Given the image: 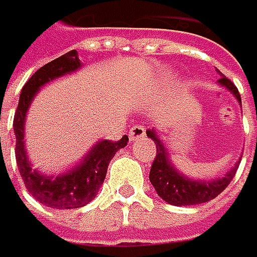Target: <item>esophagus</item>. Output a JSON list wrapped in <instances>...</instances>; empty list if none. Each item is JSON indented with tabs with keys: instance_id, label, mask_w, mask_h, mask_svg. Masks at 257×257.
I'll return each mask as SVG.
<instances>
[{
	"instance_id": "34e87169",
	"label": "esophagus",
	"mask_w": 257,
	"mask_h": 257,
	"mask_svg": "<svg viewBox=\"0 0 257 257\" xmlns=\"http://www.w3.org/2000/svg\"><path fill=\"white\" fill-rule=\"evenodd\" d=\"M146 136V130H145V126L142 124H136L131 127V131H130V139L131 140H139V139H143Z\"/></svg>"
}]
</instances>
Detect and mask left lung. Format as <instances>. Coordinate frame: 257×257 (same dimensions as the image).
<instances>
[{
    "mask_svg": "<svg viewBox=\"0 0 257 257\" xmlns=\"http://www.w3.org/2000/svg\"><path fill=\"white\" fill-rule=\"evenodd\" d=\"M219 83L226 87L228 91L233 92V95L239 100L240 103V94L237 91V87L234 83L220 75ZM242 104V103H240ZM146 136L150 137L157 148V154L154 157V162L151 165V171H150V180L153 186L156 188L157 194L168 203L176 205V206H183V205H197V203H205L214 197H217L226 186L230 185L233 180L237 165L233 168L231 171L225 174V177L206 182V180H193L182 176L176 168L171 165L170 157L165 150V146L162 140L157 137L154 131H146Z\"/></svg>",
    "mask_w": 257,
    "mask_h": 257,
    "instance_id": "1",
    "label": "left lung"
}]
</instances>
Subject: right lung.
<instances>
[{
    "label": "right lung",
    "mask_w": 257,
    "mask_h": 257,
    "mask_svg": "<svg viewBox=\"0 0 257 257\" xmlns=\"http://www.w3.org/2000/svg\"><path fill=\"white\" fill-rule=\"evenodd\" d=\"M80 66L78 52L71 51L40 67L24 84L14 117V131L17 137L15 157L26 188L40 203L58 210L80 208L94 200L104 180L111 159L127 143V136H123L118 142L101 140L74 170L57 177L43 176L37 170H32L24 150V118L31 101L43 84L64 74L74 72Z\"/></svg>",
    "instance_id": "add662e5"
}]
</instances>
